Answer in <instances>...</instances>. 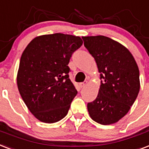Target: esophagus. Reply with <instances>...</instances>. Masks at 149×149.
<instances>
[{"instance_id": "obj_1", "label": "esophagus", "mask_w": 149, "mask_h": 149, "mask_svg": "<svg viewBox=\"0 0 149 149\" xmlns=\"http://www.w3.org/2000/svg\"><path fill=\"white\" fill-rule=\"evenodd\" d=\"M87 83H88V81H84V82L80 83V84H79V85H80L81 88H84V87H85L86 85H87Z\"/></svg>"}]
</instances>
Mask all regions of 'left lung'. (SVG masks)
I'll return each mask as SVG.
<instances>
[{"label": "left lung", "instance_id": "left-lung-1", "mask_svg": "<svg viewBox=\"0 0 149 149\" xmlns=\"http://www.w3.org/2000/svg\"><path fill=\"white\" fill-rule=\"evenodd\" d=\"M82 39L95 59L101 79L97 97L87 105L89 116L102 125L116 123L127 113L140 90L138 64L126 47L110 38Z\"/></svg>", "mask_w": 149, "mask_h": 149}]
</instances>
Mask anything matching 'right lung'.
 I'll return each instance as SVG.
<instances>
[{
	"label": "right lung",
	"instance_id": "obj_1",
	"mask_svg": "<svg viewBox=\"0 0 149 149\" xmlns=\"http://www.w3.org/2000/svg\"><path fill=\"white\" fill-rule=\"evenodd\" d=\"M82 43L79 36L54 33L34 38L23 51L18 88L28 109L40 121L53 124L68 114L78 93L68 65Z\"/></svg>",
	"mask_w": 149,
	"mask_h": 149
}]
</instances>
